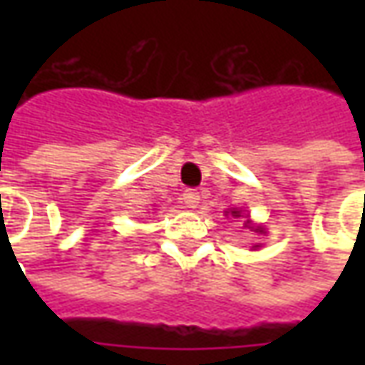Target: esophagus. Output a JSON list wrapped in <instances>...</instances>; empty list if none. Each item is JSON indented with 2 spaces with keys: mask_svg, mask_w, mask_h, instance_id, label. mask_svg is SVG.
<instances>
[{
  "mask_svg": "<svg viewBox=\"0 0 365 365\" xmlns=\"http://www.w3.org/2000/svg\"><path fill=\"white\" fill-rule=\"evenodd\" d=\"M199 191L195 190H187L183 193V201H185V205L190 207V209H195L199 205Z\"/></svg>",
  "mask_w": 365,
  "mask_h": 365,
  "instance_id": "obj_1",
  "label": "esophagus"
}]
</instances>
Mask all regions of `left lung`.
<instances>
[{
    "label": "left lung",
    "mask_w": 365,
    "mask_h": 365,
    "mask_svg": "<svg viewBox=\"0 0 365 365\" xmlns=\"http://www.w3.org/2000/svg\"><path fill=\"white\" fill-rule=\"evenodd\" d=\"M232 213H237V211H232Z\"/></svg>",
    "instance_id": "1"
}]
</instances>
